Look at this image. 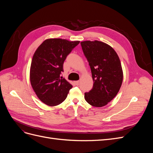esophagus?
Returning <instances> with one entry per match:
<instances>
[{
	"mask_svg": "<svg viewBox=\"0 0 153 153\" xmlns=\"http://www.w3.org/2000/svg\"><path fill=\"white\" fill-rule=\"evenodd\" d=\"M79 83H80V81H75V84L76 85H79Z\"/></svg>",
	"mask_w": 153,
	"mask_h": 153,
	"instance_id": "esophagus-1",
	"label": "esophagus"
}]
</instances>
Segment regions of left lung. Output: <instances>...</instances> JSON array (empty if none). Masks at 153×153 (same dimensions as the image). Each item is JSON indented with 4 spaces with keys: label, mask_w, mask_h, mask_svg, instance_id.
<instances>
[{
    "label": "left lung",
    "mask_w": 153,
    "mask_h": 153,
    "mask_svg": "<svg viewBox=\"0 0 153 153\" xmlns=\"http://www.w3.org/2000/svg\"><path fill=\"white\" fill-rule=\"evenodd\" d=\"M80 44L94 82L92 89L85 92V100L92 106L101 107L112 101L121 88V64L117 53L107 44L99 41H85Z\"/></svg>",
    "instance_id": "1"
}]
</instances>
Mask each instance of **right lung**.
<instances>
[{"label": "right lung", "instance_id": "right-lung-1", "mask_svg": "<svg viewBox=\"0 0 153 153\" xmlns=\"http://www.w3.org/2000/svg\"><path fill=\"white\" fill-rule=\"evenodd\" d=\"M79 43L48 39L36 50L30 66V84L38 98L46 105L53 106L61 104L73 87L61 75L64 61Z\"/></svg>", "mask_w": 153, "mask_h": 153}]
</instances>
